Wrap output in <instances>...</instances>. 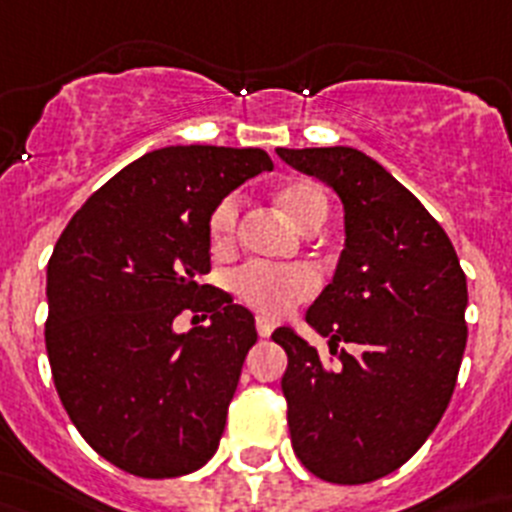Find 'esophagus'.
Here are the masks:
<instances>
[{"instance_id": "1", "label": "esophagus", "mask_w": 512, "mask_h": 512, "mask_svg": "<svg viewBox=\"0 0 512 512\" xmlns=\"http://www.w3.org/2000/svg\"><path fill=\"white\" fill-rule=\"evenodd\" d=\"M255 327H257V335L270 337V335H273V330H275V322H273V319L262 317V314H260V317L255 319Z\"/></svg>"}]
</instances>
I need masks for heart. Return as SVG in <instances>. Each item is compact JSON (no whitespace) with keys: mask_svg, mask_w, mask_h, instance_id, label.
<instances>
[{"mask_svg":"<svg viewBox=\"0 0 512 512\" xmlns=\"http://www.w3.org/2000/svg\"><path fill=\"white\" fill-rule=\"evenodd\" d=\"M273 198L288 219L304 231H314L327 219V195L314 180L283 182L275 188ZM239 211H242V203L237 195H226L213 206L208 216V242L216 252H226L237 239ZM317 286V275L306 265L281 268V265H265V262H247L229 275L231 293L242 304L268 317H283L296 304L311 299Z\"/></svg>","mask_w":512,"mask_h":512,"instance_id":"1","label":"heart"}]
</instances>
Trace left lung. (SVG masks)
Masks as SVG:
<instances>
[{
  "instance_id": "1",
  "label": "left lung",
  "mask_w": 512,
  "mask_h": 512,
  "mask_svg": "<svg viewBox=\"0 0 512 512\" xmlns=\"http://www.w3.org/2000/svg\"><path fill=\"white\" fill-rule=\"evenodd\" d=\"M278 157L327 182L345 208L335 278L306 311L337 363L288 327L273 332L288 355L281 386L293 451L324 482L366 484L410 459L451 402L466 348V275L441 224L376 159L350 146Z\"/></svg>"
}]
</instances>
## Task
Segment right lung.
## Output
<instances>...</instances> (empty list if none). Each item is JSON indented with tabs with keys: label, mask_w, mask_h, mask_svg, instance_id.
Segmentation results:
<instances>
[{
	"label": "right lung",
	"mask_w": 512,
	"mask_h": 512,
	"mask_svg": "<svg viewBox=\"0 0 512 512\" xmlns=\"http://www.w3.org/2000/svg\"><path fill=\"white\" fill-rule=\"evenodd\" d=\"M273 170L262 149L164 146L87 198L48 260L46 350L82 438L118 469L170 479L219 448L255 317L211 273L208 216ZM182 310L212 322L177 336Z\"/></svg>",
	"instance_id": "obj_1"
}]
</instances>
